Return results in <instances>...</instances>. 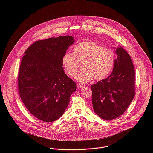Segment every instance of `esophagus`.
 <instances>
[{"mask_svg": "<svg viewBox=\"0 0 153 153\" xmlns=\"http://www.w3.org/2000/svg\"><path fill=\"white\" fill-rule=\"evenodd\" d=\"M77 87H78L79 89H81V88H82L84 87V86L82 85H81V84H78L77 85Z\"/></svg>", "mask_w": 153, "mask_h": 153, "instance_id": "1", "label": "esophagus"}]
</instances>
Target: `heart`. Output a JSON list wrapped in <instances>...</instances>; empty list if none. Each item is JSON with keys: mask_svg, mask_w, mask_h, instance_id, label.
<instances>
[{"mask_svg": "<svg viewBox=\"0 0 153 153\" xmlns=\"http://www.w3.org/2000/svg\"><path fill=\"white\" fill-rule=\"evenodd\" d=\"M115 63V54L109 48L93 41H86L76 44L73 53L66 52L62 58V64L68 75L75 76L81 64L83 67L76 76L81 82L94 78L100 81L111 72Z\"/></svg>", "mask_w": 153, "mask_h": 153, "instance_id": "1", "label": "heart"}]
</instances>
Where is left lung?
Wrapping results in <instances>:
<instances>
[{
    "label": "left lung",
    "mask_w": 153,
    "mask_h": 153,
    "mask_svg": "<svg viewBox=\"0 0 153 153\" xmlns=\"http://www.w3.org/2000/svg\"><path fill=\"white\" fill-rule=\"evenodd\" d=\"M116 53L111 75L91 87L94 111L107 120L121 115L135 96V70L131 57L121 46L116 48Z\"/></svg>",
    "instance_id": "left-lung-1"
}]
</instances>
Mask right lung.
<instances>
[{"label": "right lung", "mask_w": 153, "mask_h": 153, "mask_svg": "<svg viewBox=\"0 0 153 153\" xmlns=\"http://www.w3.org/2000/svg\"><path fill=\"white\" fill-rule=\"evenodd\" d=\"M74 42L69 35L51 38L34 42L24 52L18 77L19 93L26 108L42 121L59 118L76 89L62 67L63 56Z\"/></svg>", "instance_id": "obj_1"}]
</instances>
